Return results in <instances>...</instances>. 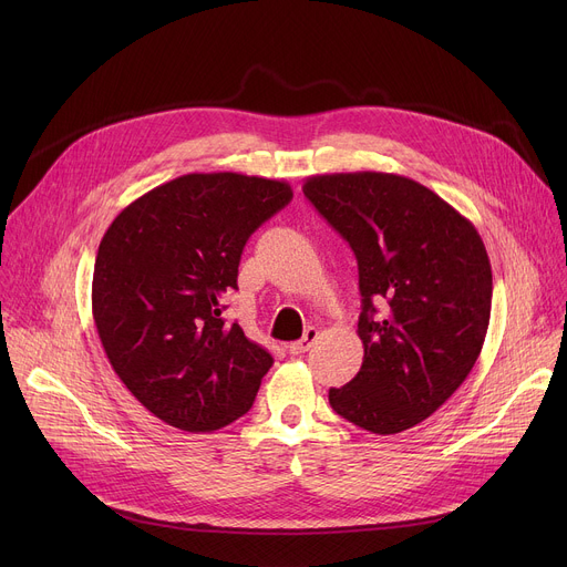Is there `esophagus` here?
<instances>
[{"label": "esophagus", "mask_w": 567, "mask_h": 567, "mask_svg": "<svg viewBox=\"0 0 567 567\" xmlns=\"http://www.w3.org/2000/svg\"><path fill=\"white\" fill-rule=\"evenodd\" d=\"M318 334H320V332H318L316 328H307V330H305V334H302V339L289 346V354H296V357H298V354H305V352L316 343Z\"/></svg>", "instance_id": "esophagus-1"}]
</instances>
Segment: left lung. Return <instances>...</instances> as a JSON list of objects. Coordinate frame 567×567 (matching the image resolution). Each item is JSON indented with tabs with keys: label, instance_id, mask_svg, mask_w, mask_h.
I'll use <instances>...</instances> for the list:
<instances>
[{
	"label": "left lung",
	"instance_id": "left-lung-1",
	"mask_svg": "<svg viewBox=\"0 0 567 567\" xmlns=\"http://www.w3.org/2000/svg\"><path fill=\"white\" fill-rule=\"evenodd\" d=\"M302 193L359 265L363 363L350 383L330 388V406L377 435L409 431L480 357L494 289L487 249L464 215L409 177L316 175Z\"/></svg>",
	"mask_w": 567,
	"mask_h": 567
}]
</instances>
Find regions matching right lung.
<instances>
[{"instance_id":"add662e5","label":"right lung","mask_w":567,"mask_h":567,"mask_svg":"<svg viewBox=\"0 0 567 567\" xmlns=\"http://www.w3.org/2000/svg\"><path fill=\"white\" fill-rule=\"evenodd\" d=\"M291 186L193 173L123 208L101 239L92 311L105 354L143 406L188 433L254 406L274 357L221 318L247 239L291 202Z\"/></svg>"}]
</instances>
